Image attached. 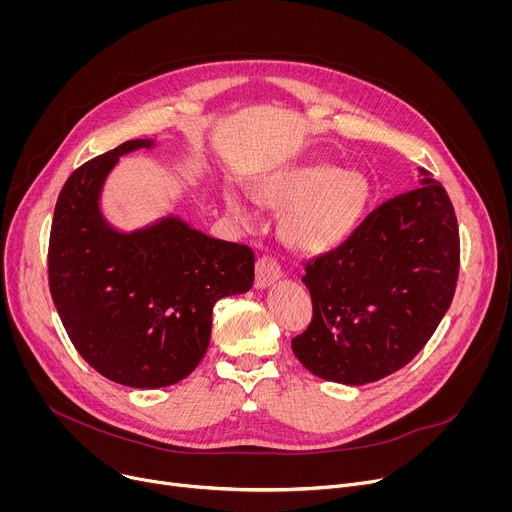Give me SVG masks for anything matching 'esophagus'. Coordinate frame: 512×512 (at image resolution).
I'll return each mask as SVG.
<instances>
[{
	"label": "esophagus",
	"mask_w": 512,
	"mask_h": 512,
	"mask_svg": "<svg viewBox=\"0 0 512 512\" xmlns=\"http://www.w3.org/2000/svg\"><path fill=\"white\" fill-rule=\"evenodd\" d=\"M279 277H281V267H279V263H277L273 257H269V255L259 257V261H257L255 285L263 289V287L271 285L273 281H277Z\"/></svg>",
	"instance_id": "obj_1"
}]
</instances>
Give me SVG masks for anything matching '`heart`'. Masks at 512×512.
<instances>
[{"mask_svg":"<svg viewBox=\"0 0 512 512\" xmlns=\"http://www.w3.org/2000/svg\"><path fill=\"white\" fill-rule=\"evenodd\" d=\"M367 192L360 174L338 172L326 164L281 170L257 188L263 204L277 210L291 208L285 218V239L304 253H324L340 245L352 233ZM227 208L241 225L257 223V212L235 190L227 192Z\"/></svg>","mask_w":512,"mask_h":512,"instance_id":"obj_1","label":"heart"}]
</instances>
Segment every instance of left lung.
<instances>
[{"instance_id": "1", "label": "left lung", "mask_w": 512, "mask_h": 512, "mask_svg": "<svg viewBox=\"0 0 512 512\" xmlns=\"http://www.w3.org/2000/svg\"><path fill=\"white\" fill-rule=\"evenodd\" d=\"M421 186L377 206L336 249L306 263L312 322L291 340L326 381H379L427 344L446 316L460 271V233L446 188Z\"/></svg>"}]
</instances>
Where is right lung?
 Segmentation results:
<instances>
[{
  "mask_svg": "<svg viewBox=\"0 0 512 512\" xmlns=\"http://www.w3.org/2000/svg\"><path fill=\"white\" fill-rule=\"evenodd\" d=\"M152 145L129 139L72 172L48 245L50 294L70 342L97 373L135 389L186 379L206 354L214 304L255 279L251 247L176 216L133 233L105 221L99 196L109 172L119 156Z\"/></svg>",
  "mask_w": 512,
  "mask_h": 512,
  "instance_id": "1",
  "label": "right lung"
}]
</instances>
